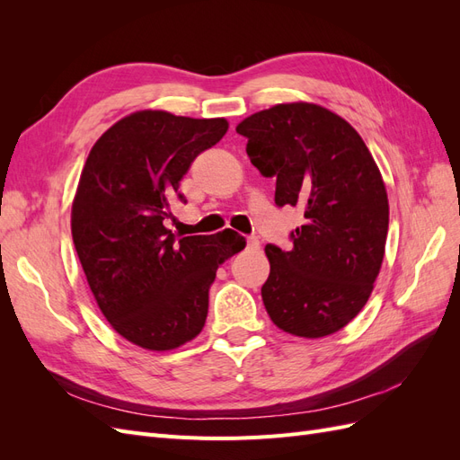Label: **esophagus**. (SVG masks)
Listing matches in <instances>:
<instances>
[{
    "label": "esophagus",
    "instance_id": "34e87169",
    "mask_svg": "<svg viewBox=\"0 0 460 460\" xmlns=\"http://www.w3.org/2000/svg\"><path fill=\"white\" fill-rule=\"evenodd\" d=\"M261 249V242L257 238H247V252L257 253Z\"/></svg>",
    "mask_w": 460,
    "mask_h": 460
}]
</instances>
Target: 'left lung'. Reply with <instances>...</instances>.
Listing matches in <instances>:
<instances>
[{
    "label": "left lung",
    "instance_id": "left-lung-1",
    "mask_svg": "<svg viewBox=\"0 0 460 460\" xmlns=\"http://www.w3.org/2000/svg\"><path fill=\"white\" fill-rule=\"evenodd\" d=\"M235 132L261 174L276 178V205L305 208L289 252L264 247V309L291 336L336 333L365 307L382 269L389 203L378 164L349 122L316 103H278Z\"/></svg>",
    "mask_w": 460,
    "mask_h": 460
}]
</instances>
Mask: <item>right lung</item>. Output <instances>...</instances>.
<instances>
[{"label":"right lung","mask_w":460,"mask_h":460,"mask_svg":"<svg viewBox=\"0 0 460 460\" xmlns=\"http://www.w3.org/2000/svg\"><path fill=\"white\" fill-rule=\"evenodd\" d=\"M228 130L226 119L136 111L102 134L82 169L71 230L88 286L107 323L147 351H171L205 326L220 262L240 234L186 235L164 226L184 196L180 180Z\"/></svg>","instance_id":"add662e5"}]
</instances>
